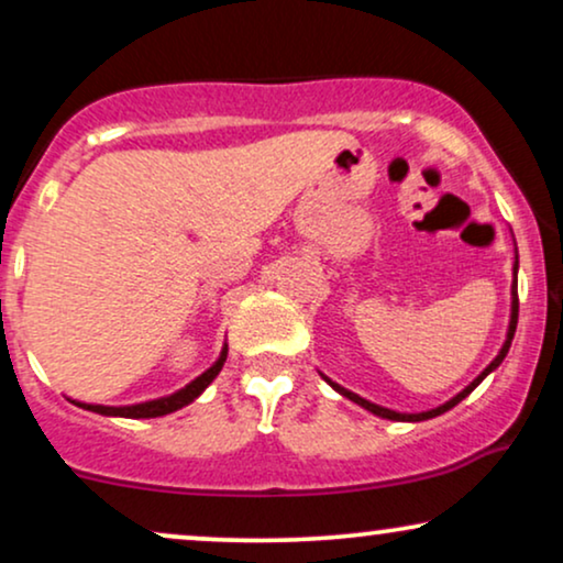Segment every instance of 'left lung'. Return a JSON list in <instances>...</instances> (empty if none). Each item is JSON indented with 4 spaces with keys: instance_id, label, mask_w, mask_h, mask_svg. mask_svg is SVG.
<instances>
[{
    "instance_id": "obj_1",
    "label": "left lung",
    "mask_w": 563,
    "mask_h": 563,
    "mask_svg": "<svg viewBox=\"0 0 563 563\" xmlns=\"http://www.w3.org/2000/svg\"><path fill=\"white\" fill-rule=\"evenodd\" d=\"M517 269H519V260L514 262V283H511V322H509V335H506V343H504V349L498 351V356L493 358L490 364H487V367L483 369V375H477L475 380H472L470 385H466V388L459 393V396H453L451 401H445L443 406H438V409H430V411H419V415H398V411H390V409H385V406H377V404H372V401H367V398H362V396H356V393H351V390H346V388H341V385L338 383H333L330 380V377H324V380H328L330 385H333V388L341 393V396H346L349 401H354V404H358V406H364V409L367 411H372V415H377V417H383V419H393V422H424V419H432V417H438V415H443V411H449V409H453V406H456L459 401H464L466 396H470L472 390L477 388L479 383L485 380L487 375H490L493 369L498 367L500 362H504L506 358V354H509V346H511V341H514V333H517V320H519V296H517Z\"/></svg>"
}]
</instances>
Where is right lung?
<instances>
[{
    "label": "right lung",
    "instance_id": "right-lung-1",
    "mask_svg": "<svg viewBox=\"0 0 563 563\" xmlns=\"http://www.w3.org/2000/svg\"><path fill=\"white\" fill-rule=\"evenodd\" d=\"M225 358H228V346L222 349L220 358H217V362L205 372V375H199L194 383H188L186 388L173 393V396L157 398V401H146V404H135V406H99V404H80V401H73V404L80 406V409L97 411V415H104V417H128V419L165 417V415H170V411H178V409H183V406H188L194 398H199L201 390H205L207 385L212 383L217 375H220Z\"/></svg>",
    "mask_w": 563,
    "mask_h": 563
}]
</instances>
